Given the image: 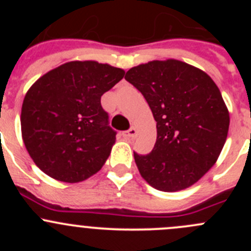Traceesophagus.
<instances>
[{
	"instance_id": "1",
	"label": "esophagus",
	"mask_w": 251,
	"mask_h": 251,
	"mask_svg": "<svg viewBox=\"0 0 251 251\" xmlns=\"http://www.w3.org/2000/svg\"><path fill=\"white\" fill-rule=\"evenodd\" d=\"M123 136H124V137H125V138H135L136 136H137V130H136L135 127H131L130 130L124 131Z\"/></svg>"
}]
</instances>
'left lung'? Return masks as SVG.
I'll use <instances>...</instances> for the list:
<instances>
[{
    "label": "left lung",
    "mask_w": 251,
    "mask_h": 251,
    "mask_svg": "<svg viewBox=\"0 0 251 251\" xmlns=\"http://www.w3.org/2000/svg\"><path fill=\"white\" fill-rule=\"evenodd\" d=\"M125 78L143 95L156 121V142L135 155L141 176L163 192L186 189L214 166L226 142L229 113L212 78L176 59L133 67Z\"/></svg>",
    "instance_id": "obj_1"
}]
</instances>
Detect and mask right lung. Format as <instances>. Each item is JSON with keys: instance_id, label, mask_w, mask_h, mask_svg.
<instances>
[{"instance_id": "obj_1", "label": "right lung", "mask_w": 251, "mask_h": 251, "mask_svg": "<svg viewBox=\"0 0 251 251\" xmlns=\"http://www.w3.org/2000/svg\"><path fill=\"white\" fill-rule=\"evenodd\" d=\"M125 75L95 60H74L42 75L26 92L20 125L37 168L69 183L102 169L115 143L100 97Z\"/></svg>"}]
</instances>
